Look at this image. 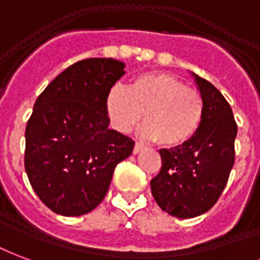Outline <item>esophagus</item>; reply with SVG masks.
Wrapping results in <instances>:
<instances>
[{
	"label": "esophagus",
	"instance_id": "esophagus-1",
	"mask_svg": "<svg viewBox=\"0 0 260 260\" xmlns=\"http://www.w3.org/2000/svg\"><path fill=\"white\" fill-rule=\"evenodd\" d=\"M143 149H144V145H143V144L136 143V144H134V148H133V152H134V153H138V152H141Z\"/></svg>",
	"mask_w": 260,
	"mask_h": 260
}]
</instances>
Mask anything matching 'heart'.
<instances>
[{
	"label": "heart",
	"mask_w": 260,
	"mask_h": 260,
	"mask_svg": "<svg viewBox=\"0 0 260 260\" xmlns=\"http://www.w3.org/2000/svg\"><path fill=\"white\" fill-rule=\"evenodd\" d=\"M105 109L111 124L120 133L136 127L144 115L143 136L166 148L190 141L205 116L200 91L162 72L137 76L128 88L113 86L108 92Z\"/></svg>",
	"instance_id": "heart-1"
}]
</instances>
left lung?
Returning <instances> with one entry per match:
<instances>
[{"label":"left lung","mask_w":260,"mask_h":260,"mask_svg":"<svg viewBox=\"0 0 260 260\" xmlns=\"http://www.w3.org/2000/svg\"><path fill=\"white\" fill-rule=\"evenodd\" d=\"M194 79L205 104L204 122L190 141L159 149L162 168L151 180L159 208L179 219L200 216L215 205L236 156L237 123L231 107L212 83L197 75Z\"/></svg>","instance_id":"8db88e82"}]
</instances>
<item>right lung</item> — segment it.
Returning <instances> with one entry per match:
<instances>
[{"instance_id": "1", "label": "right lung", "mask_w": 260, "mask_h": 260, "mask_svg": "<svg viewBox=\"0 0 260 260\" xmlns=\"http://www.w3.org/2000/svg\"><path fill=\"white\" fill-rule=\"evenodd\" d=\"M123 75L120 60H79L34 104L24 134V169L34 192L58 215L95 209L116 165L132 155L134 141L108 127L105 109L108 92Z\"/></svg>"}]
</instances>
